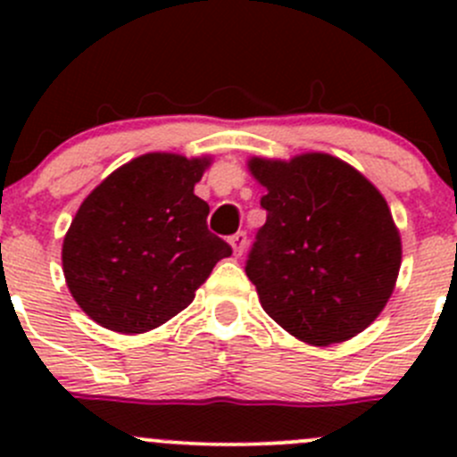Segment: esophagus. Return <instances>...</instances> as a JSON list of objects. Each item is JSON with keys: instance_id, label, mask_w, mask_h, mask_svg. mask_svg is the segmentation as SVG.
<instances>
[{"instance_id": "1", "label": "esophagus", "mask_w": 457, "mask_h": 457, "mask_svg": "<svg viewBox=\"0 0 457 457\" xmlns=\"http://www.w3.org/2000/svg\"><path fill=\"white\" fill-rule=\"evenodd\" d=\"M229 245H232L234 254L241 256L243 252H245V247H247V234L245 232L232 234V237H229Z\"/></svg>"}]
</instances>
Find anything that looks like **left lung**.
Listing matches in <instances>:
<instances>
[{
    "instance_id": "1",
    "label": "left lung",
    "mask_w": 457,
    "mask_h": 457,
    "mask_svg": "<svg viewBox=\"0 0 457 457\" xmlns=\"http://www.w3.org/2000/svg\"><path fill=\"white\" fill-rule=\"evenodd\" d=\"M250 172L267 190L245 265L262 310L316 347L361 334L389 301L403 258L386 201L322 152L252 159Z\"/></svg>"
}]
</instances>
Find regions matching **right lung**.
Here are the masks:
<instances>
[{
  "mask_svg": "<svg viewBox=\"0 0 457 457\" xmlns=\"http://www.w3.org/2000/svg\"><path fill=\"white\" fill-rule=\"evenodd\" d=\"M210 159L152 152L114 170L81 203L62 262L77 305L101 327L143 334L195 301L232 247L207 229L195 195Z\"/></svg>",
  "mask_w": 457,
  "mask_h": 457,
  "instance_id": "right-lung-1",
  "label": "right lung"
}]
</instances>
